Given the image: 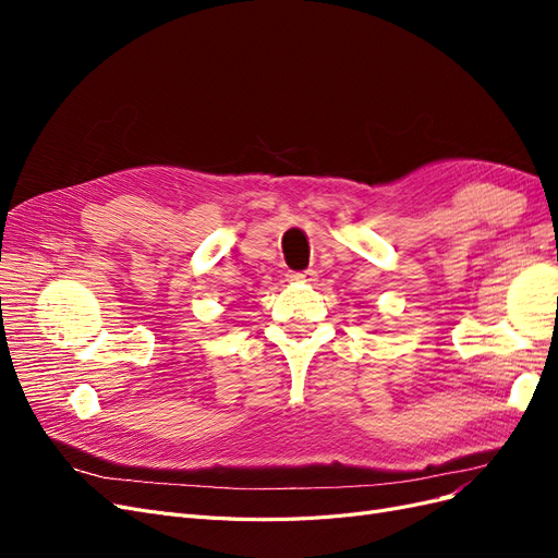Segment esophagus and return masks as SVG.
<instances>
[{
	"instance_id": "1",
	"label": "esophagus",
	"mask_w": 558,
	"mask_h": 558,
	"mask_svg": "<svg viewBox=\"0 0 558 558\" xmlns=\"http://www.w3.org/2000/svg\"><path fill=\"white\" fill-rule=\"evenodd\" d=\"M291 281H302V283H314L316 281V269H305V272H293Z\"/></svg>"
}]
</instances>
